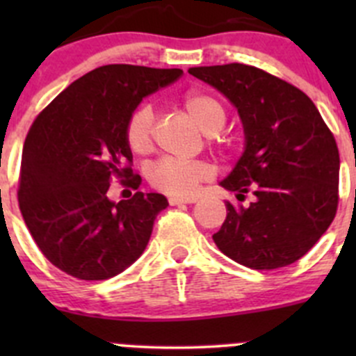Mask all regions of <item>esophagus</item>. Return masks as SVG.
<instances>
[{
  "label": "esophagus",
  "mask_w": 356,
  "mask_h": 356,
  "mask_svg": "<svg viewBox=\"0 0 356 356\" xmlns=\"http://www.w3.org/2000/svg\"><path fill=\"white\" fill-rule=\"evenodd\" d=\"M196 198L195 196H170L168 198V203L172 204V207H175V204H182V203H195Z\"/></svg>",
  "instance_id": "obj_1"
}]
</instances>
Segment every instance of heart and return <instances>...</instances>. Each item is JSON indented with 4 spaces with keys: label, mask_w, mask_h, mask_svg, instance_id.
Wrapping results in <instances>:
<instances>
[{
    "label": "heart",
    "mask_w": 356,
    "mask_h": 356,
    "mask_svg": "<svg viewBox=\"0 0 356 356\" xmlns=\"http://www.w3.org/2000/svg\"><path fill=\"white\" fill-rule=\"evenodd\" d=\"M189 117L198 124L204 134H217L225 124V110L211 95L191 91L182 99ZM125 141L136 155H146L153 146V110L149 105L138 106L125 125ZM213 174L210 163L203 160L184 161L177 158H161L148 170V181L153 188L170 195H189Z\"/></svg>",
    "instance_id": "heart-1"
}]
</instances>
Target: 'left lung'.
<instances>
[{
    "mask_svg": "<svg viewBox=\"0 0 356 356\" xmlns=\"http://www.w3.org/2000/svg\"><path fill=\"white\" fill-rule=\"evenodd\" d=\"M189 74L238 110L245 149L218 184L238 198L213 234L231 260L272 270L300 260L327 231L337 210L339 152L310 98L282 79L243 63L191 67Z\"/></svg>",
    "mask_w": 356,
    "mask_h": 356,
    "instance_id": "obj_1",
    "label": "left lung"
}]
</instances>
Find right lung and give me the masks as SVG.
I'll list each match as a JSON object with an SVG mask.
<instances>
[{
	"instance_id": "right-lung-1",
	"label": "right lung",
	"mask_w": 356,
	"mask_h": 356,
	"mask_svg": "<svg viewBox=\"0 0 356 356\" xmlns=\"http://www.w3.org/2000/svg\"><path fill=\"white\" fill-rule=\"evenodd\" d=\"M181 68L105 65L63 89L39 113L24 143L19 203L46 258L82 281H103L131 267L168 207L160 193L111 201L110 182L138 189L127 163L125 125L143 98L172 84ZM130 177L131 179L127 177Z\"/></svg>"
}]
</instances>
